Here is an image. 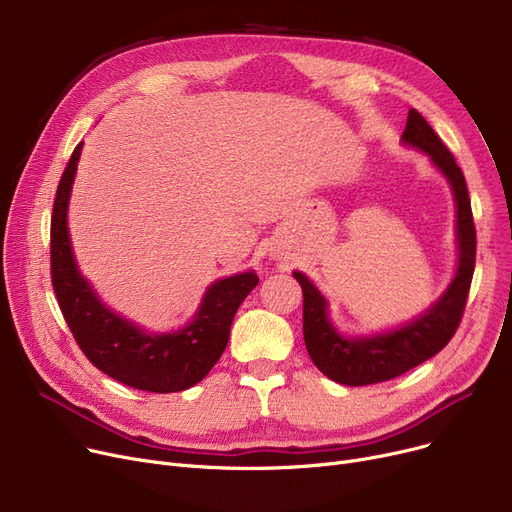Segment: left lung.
I'll list each match as a JSON object with an SVG mask.
<instances>
[{"mask_svg": "<svg viewBox=\"0 0 512 512\" xmlns=\"http://www.w3.org/2000/svg\"><path fill=\"white\" fill-rule=\"evenodd\" d=\"M400 143L425 153L450 186L454 199L456 267L446 290L419 315L396 328L359 336L340 332L330 317V303L321 290L307 274L299 270L292 272L294 280L303 288L307 353L326 378L344 386L386 382L438 355L459 328L475 270V226L461 168L417 110H409Z\"/></svg>", "mask_w": 512, "mask_h": 512, "instance_id": "8db88e82", "label": "left lung"}]
</instances>
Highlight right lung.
<instances>
[{
  "mask_svg": "<svg viewBox=\"0 0 512 512\" xmlns=\"http://www.w3.org/2000/svg\"><path fill=\"white\" fill-rule=\"evenodd\" d=\"M80 143L62 174L51 218V282L68 328L87 359L110 378L145 392H180L199 384L218 363L232 319L259 284L255 270L211 282L195 315L178 330L151 332L107 307L74 257L68 205Z\"/></svg>",
  "mask_w": 512,
  "mask_h": 512,
  "instance_id": "right-lung-1",
  "label": "right lung"
}]
</instances>
